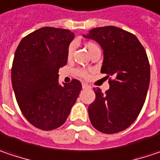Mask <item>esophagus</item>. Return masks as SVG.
Wrapping results in <instances>:
<instances>
[{
    "label": "esophagus",
    "instance_id": "1",
    "mask_svg": "<svg viewBox=\"0 0 160 160\" xmlns=\"http://www.w3.org/2000/svg\"><path fill=\"white\" fill-rule=\"evenodd\" d=\"M82 88L83 89H88V88H89V86L88 84H86V83H82Z\"/></svg>",
    "mask_w": 160,
    "mask_h": 160
}]
</instances>
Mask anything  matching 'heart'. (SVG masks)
Returning <instances> with one entry per match:
<instances>
[{"label": "heart", "mask_w": 160, "mask_h": 160, "mask_svg": "<svg viewBox=\"0 0 160 160\" xmlns=\"http://www.w3.org/2000/svg\"><path fill=\"white\" fill-rule=\"evenodd\" d=\"M86 48H87V50H88V52L90 53V52H92L94 50H97V49H99V46L96 44V43L94 42H88L86 44ZM73 52H74V45L73 44H71L69 46V48H68V52H67V56H68V58L69 59H71V57H72V54H73ZM76 74L80 77V78H84V79H87L88 77H89V74H88V71H85V70H82V69H78L77 71H76Z\"/></svg>", "instance_id": "b5f03b06"}]
</instances>
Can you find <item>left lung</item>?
<instances>
[{"instance_id": "obj_1", "label": "left lung", "mask_w": 160, "mask_h": 160, "mask_svg": "<svg viewBox=\"0 0 160 160\" xmlns=\"http://www.w3.org/2000/svg\"><path fill=\"white\" fill-rule=\"evenodd\" d=\"M83 37L92 39L103 50L101 73L113 76L103 94L95 89V100L89 106L92 126L105 134L128 128L144 105L150 80V67L145 49L136 36L115 26L90 30Z\"/></svg>"}]
</instances>
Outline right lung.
Listing matches in <instances>:
<instances>
[{"instance_id": "right-lung-1", "label": "right lung", "mask_w": 160, "mask_h": 160, "mask_svg": "<svg viewBox=\"0 0 160 160\" xmlns=\"http://www.w3.org/2000/svg\"><path fill=\"white\" fill-rule=\"evenodd\" d=\"M73 39L69 30L43 27L24 37L15 52L12 68L15 97L26 119L40 129L61 127L82 88L75 79L64 86L58 80Z\"/></svg>"}]
</instances>
